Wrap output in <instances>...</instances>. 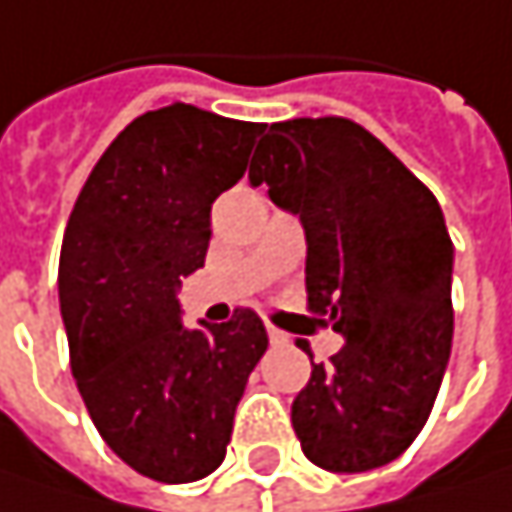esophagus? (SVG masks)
Instances as JSON below:
<instances>
[{
  "instance_id": "obj_1",
  "label": "esophagus",
  "mask_w": 512,
  "mask_h": 512,
  "mask_svg": "<svg viewBox=\"0 0 512 512\" xmlns=\"http://www.w3.org/2000/svg\"><path fill=\"white\" fill-rule=\"evenodd\" d=\"M266 334H269V343H272V346H287V343H290V337H287L284 331L272 328V325H266Z\"/></svg>"
}]
</instances>
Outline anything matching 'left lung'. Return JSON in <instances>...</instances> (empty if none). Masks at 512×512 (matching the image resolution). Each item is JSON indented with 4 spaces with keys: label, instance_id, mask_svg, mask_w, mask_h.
Listing matches in <instances>:
<instances>
[{
    "label": "left lung",
    "instance_id": "left-lung-1",
    "mask_svg": "<svg viewBox=\"0 0 512 512\" xmlns=\"http://www.w3.org/2000/svg\"><path fill=\"white\" fill-rule=\"evenodd\" d=\"M249 181L299 216L307 307L346 340L293 401L304 457L340 475L387 466L425 428L451 354L454 246L440 202L340 117L272 122Z\"/></svg>",
    "mask_w": 512,
    "mask_h": 512
}]
</instances>
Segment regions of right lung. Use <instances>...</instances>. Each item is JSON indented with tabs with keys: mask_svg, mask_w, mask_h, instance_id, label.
<instances>
[{
	"mask_svg": "<svg viewBox=\"0 0 512 512\" xmlns=\"http://www.w3.org/2000/svg\"><path fill=\"white\" fill-rule=\"evenodd\" d=\"M263 122L175 102L137 117L93 166L61 246L72 375L108 448L161 484L210 475L269 346L252 310L187 328L178 287L205 266L210 205L231 190Z\"/></svg>",
	"mask_w": 512,
	"mask_h": 512,
	"instance_id": "right-lung-1",
	"label": "right lung"
}]
</instances>
